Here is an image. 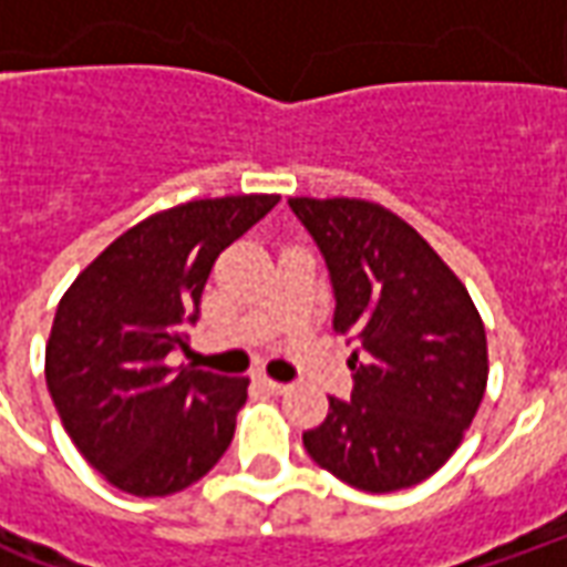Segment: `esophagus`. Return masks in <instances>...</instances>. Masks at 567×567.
<instances>
[{"label": "esophagus", "mask_w": 567, "mask_h": 567, "mask_svg": "<svg viewBox=\"0 0 567 567\" xmlns=\"http://www.w3.org/2000/svg\"><path fill=\"white\" fill-rule=\"evenodd\" d=\"M255 380H258V385H260V389H264V392H270V394H282V392H288V385H285V382L270 380V377H264V373H258V377H255Z\"/></svg>", "instance_id": "esophagus-1"}]
</instances>
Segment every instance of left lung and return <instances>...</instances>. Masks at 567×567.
<instances>
[{"label": "left lung", "instance_id": "left-lung-1", "mask_svg": "<svg viewBox=\"0 0 567 567\" xmlns=\"http://www.w3.org/2000/svg\"><path fill=\"white\" fill-rule=\"evenodd\" d=\"M333 288V331L355 352L352 398L303 434L309 458L361 492L427 480L458 450L486 392V331L467 288L394 212L291 197Z\"/></svg>", "mask_w": 567, "mask_h": 567}]
</instances>
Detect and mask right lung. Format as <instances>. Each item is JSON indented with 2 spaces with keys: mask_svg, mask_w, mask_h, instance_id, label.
Returning a JSON list of instances; mask_svg holds the SVG:
<instances>
[{
  "mask_svg": "<svg viewBox=\"0 0 567 567\" xmlns=\"http://www.w3.org/2000/svg\"><path fill=\"white\" fill-rule=\"evenodd\" d=\"M276 203L243 194L157 212L117 236L60 300L48 392L81 455L121 492H182L230 446L246 377L169 368L166 358L187 352L218 255Z\"/></svg>",
  "mask_w": 567,
  "mask_h": 567,
  "instance_id": "obj_1",
  "label": "right lung"
}]
</instances>
